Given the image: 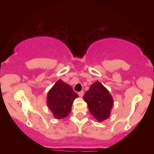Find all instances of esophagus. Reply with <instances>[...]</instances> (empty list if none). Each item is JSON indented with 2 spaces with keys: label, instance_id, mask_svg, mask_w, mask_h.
Wrapping results in <instances>:
<instances>
[{
  "label": "esophagus",
  "instance_id": "esophagus-1",
  "mask_svg": "<svg viewBox=\"0 0 154 154\" xmlns=\"http://www.w3.org/2000/svg\"><path fill=\"white\" fill-rule=\"evenodd\" d=\"M78 95L79 97H82L84 95V91H80L78 93Z\"/></svg>",
  "mask_w": 154,
  "mask_h": 154
}]
</instances>
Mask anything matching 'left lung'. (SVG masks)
Listing matches in <instances>:
<instances>
[{"mask_svg": "<svg viewBox=\"0 0 154 154\" xmlns=\"http://www.w3.org/2000/svg\"><path fill=\"white\" fill-rule=\"evenodd\" d=\"M83 99L97 121L103 122L110 116L114 100L109 91L99 81L92 85L83 96Z\"/></svg>", "mask_w": 154, "mask_h": 154, "instance_id": "1", "label": "left lung"}]
</instances>
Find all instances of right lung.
Masks as SVG:
<instances>
[{
	"label": "right lung",
	"mask_w": 154,
	"mask_h": 154,
	"mask_svg": "<svg viewBox=\"0 0 154 154\" xmlns=\"http://www.w3.org/2000/svg\"><path fill=\"white\" fill-rule=\"evenodd\" d=\"M77 97L69 85L59 79L48 93L47 106L55 119H63L71 112L72 103Z\"/></svg>",
	"instance_id": "right-lung-1"
}]
</instances>
